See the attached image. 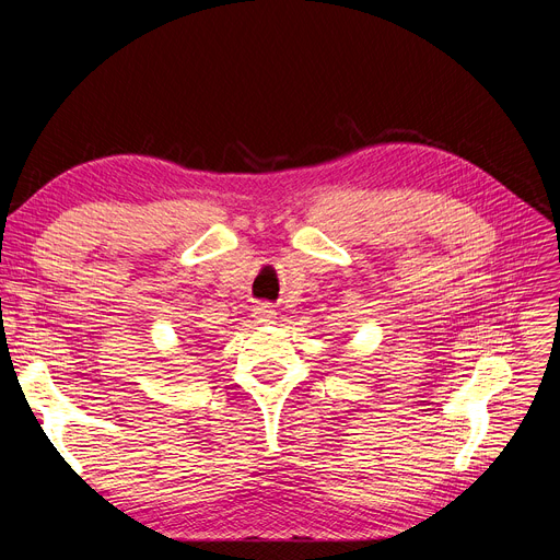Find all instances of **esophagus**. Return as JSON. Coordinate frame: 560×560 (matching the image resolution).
I'll return each instance as SVG.
<instances>
[{
	"mask_svg": "<svg viewBox=\"0 0 560 560\" xmlns=\"http://www.w3.org/2000/svg\"><path fill=\"white\" fill-rule=\"evenodd\" d=\"M275 315H277L275 308L268 306V304H260V306L256 308V319H258V322H272Z\"/></svg>",
	"mask_w": 560,
	"mask_h": 560,
	"instance_id": "34e87169",
	"label": "esophagus"
}]
</instances>
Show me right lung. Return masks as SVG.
Listing matches in <instances>:
<instances>
[{
	"label": "right lung",
	"instance_id": "add662e5",
	"mask_svg": "<svg viewBox=\"0 0 560 560\" xmlns=\"http://www.w3.org/2000/svg\"><path fill=\"white\" fill-rule=\"evenodd\" d=\"M195 347H197V345H195Z\"/></svg>",
	"mask_w": 560,
	"mask_h": 560
}]
</instances>
